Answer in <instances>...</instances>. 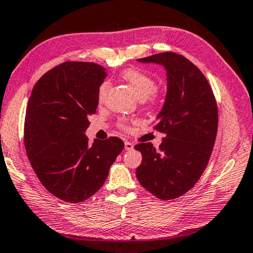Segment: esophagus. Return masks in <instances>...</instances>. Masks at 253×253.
Listing matches in <instances>:
<instances>
[{
	"mask_svg": "<svg viewBox=\"0 0 253 253\" xmlns=\"http://www.w3.org/2000/svg\"><path fill=\"white\" fill-rule=\"evenodd\" d=\"M133 143H131V142H129V141H126V142H124V148H126V151H131L132 149H133Z\"/></svg>",
	"mask_w": 253,
	"mask_h": 253,
	"instance_id": "obj_1",
	"label": "esophagus"
}]
</instances>
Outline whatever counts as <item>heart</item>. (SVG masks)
<instances>
[{"label": "heart", "instance_id": "b5f03b06", "mask_svg": "<svg viewBox=\"0 0 253 253\" xmlns=\"http://www.w3.org/2000/svg\"><path fill=\"white\" fill-rule=\"evenodd\" d=\"M121 78L124 81L130 84L132 90L135 92L140 99H147V97H151L154 99L156 97V81L150 75L141 72L139 70L135 69H126L121 72ZM110 81L105 80V81L100 84L99 88H97V100L99 102H103L108 91L110 88ZM119 126L121 129L127 130L129 129V121L126 119H122L119 121Z\"/></svg>", "mask_w": 253, "mask_h": 253}]
</instances>
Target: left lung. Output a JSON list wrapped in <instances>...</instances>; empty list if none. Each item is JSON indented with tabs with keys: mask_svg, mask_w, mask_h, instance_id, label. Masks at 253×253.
<instances>
[{
	"mask_svg": "<svg viewBox=\"0 0 253 253\" xmlns=\"http://www.w3.org/2000/svg\"><path fill=\"white\" fill-rule=\"evenodd\" d=\"M138 61L162 65L168 90L154 126L166 138L159 150L152 143L135 145L142 153L135 174L153 196L172 200L192 189L208 166L218 130V106L205 75L183 55L165 52Z\"/></svg>",
	"mask_w": 253,
	"mask_h": 253,
	"instance_id": "left-lung-1",
	"label": "left lung"
}]
</instances>
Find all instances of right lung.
<instances>
[{
    "label": "right lung",
    "mask_w": 253,
    "mask_h": 253,
    "mask_svg": "<svg viewBox=\"0 0 253 253\" xmlns=\"http://www.w3.org/2000/svg\"><path fill=\"white\" fill-rule=\"evenodd\" d=\"M105 69L92 62H64L43 75L29 99L26 154L40 182L61 200L79 203L108 178L124 148L117 136L88 144V117L95 113Z\"/></svg>",
    "instance_id": "obj_1"
}]
</instances>
